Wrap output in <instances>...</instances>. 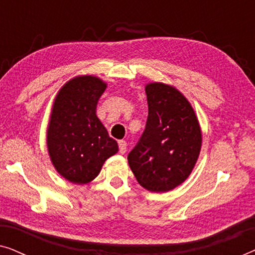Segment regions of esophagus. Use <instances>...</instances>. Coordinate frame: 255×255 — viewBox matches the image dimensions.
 <instances>
[{
	"instance_id": "34e87169",
	"label": "esophagus",
	"mask_w": 255,
	"mask_h": 255,
	"mask_svg": "<svg viewBox=\"0 0 255 255\" xmlns=\"http://www.w3.org/2000/svg\"><path fill=\"white\" fill-rule=\"evenodd\" d=\"M118 146H120V152L122 154H124L127 152V147H128V142L125 140H120L118 141Z\"/></svg>"
}]
</instances>
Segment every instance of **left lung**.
Instances as JSON below:
<instances>
[{
	"label": "left lung",
	"mask_w": 255,
	"mask_h": 255,
	"mask_svg": "<svg viewBox=\"0 0 255 255\" xmlns=\"http://www.w3.org/2000/svg\"><path fill=\"white\" fill-rule=\"evenodd\" d=\"M145 92L147 122L128 161L142 188L166 193L193 172L202 147V130L194 108L175 87L149 82Z\"/></svg>",
	"instance_id": "8db88e82"
}]
</instances>
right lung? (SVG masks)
<instances>
[{
    "mask_svg": "<svg viewBox=\"0 0 255 255\" xmlns=\"http://www.w3.org/2000/svg\"><path fill=\"white\" fill-rule=\"evenodd\" d=\"M107 83L94 75H79L59 89L46 131L48 155L55 170L69 182L86 184L99 175L108 158L118 152L96 115Z\"/></svg>",
    "mask_w": 255,
    "mask_h": 255,
    "instance_id": "1",
    "label": "right lung"
}]
</instances>
